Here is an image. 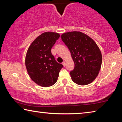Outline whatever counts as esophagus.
<instances>
[{
  "mask_svg": "<svg viewBox=\"0 0 122 122\" xmlns=\"http://www.w3.org/2000/svg\"><path fill=\"white\" fill-rule=\"evenodd\" d=\"M62 65L64 66H66V62L64 61L63 62H62Z\"/></svg>",
  "mask_w": 122,
  "mask_h": 122,
  "instance_id": "1",
  "label": "esophagus"
}]
</instances>
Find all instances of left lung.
Listing matches in <instances>:
<instances>
[{"label": "left lung", "instance_id": "obj_1", "mask_svg": "<svg viewBox=\"0 0 122 122\" xmlns=\"http://www.w3.org/2000/svg\"><path fill=\"white\" fill-rule=\"evenodd\" d=\"M61 38L69 49L75 64L70 73L71 80L78 85H87L98 76L102 65V53L94 40L83 33H64Z\"/></svg>", "mask_w": 122, "mask_h": 122}]
</instances>
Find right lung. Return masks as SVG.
<instances>
[{"mask_svg": "<svg viewBox=\"0 0 122 122\" xmlns=\"http://www.w3.org/2000/svg\"><path fill=\"white\" fill-rule=\"evenodd\" d=\"M60 34L44 32L38 36L29 46L25 57L27 71L33 81L43 87L53 86L57 81L63 65L55 61L51 49Z\"/></svg>", "mask_w": 122, "mask_h": 122, "instance_id": "1", "label": "right lung"}]
</instances>
